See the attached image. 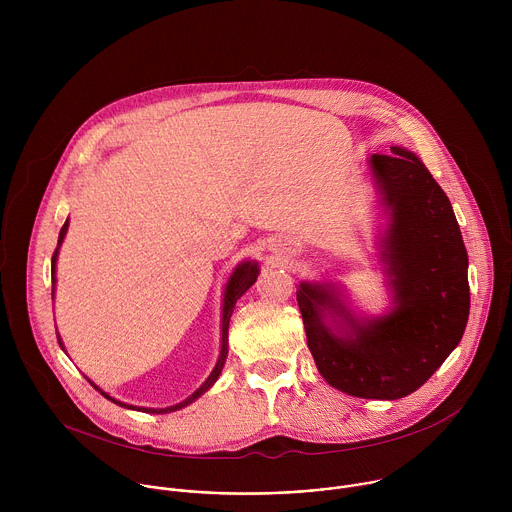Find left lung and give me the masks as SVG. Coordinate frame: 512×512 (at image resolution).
Instances as JSON below:
<instances>
[{"mask_svg":"<svg viewBox=\"0 0 512 512\" xmlns=\"http://www.w3.org/2000/svg\"><path fill=\"white\" fill-rule=\"evenodd\" d=\"M369 164L393 212L385 259L397 306L360 324L320 285L302 283L296 296L308 348L334 389L362 399H401L462 340L470 314L468 253L450 198L417 156L393 148ZM328 307L349 322L352 337L338 339L323 324L321 310Z\"/></svg>","mask_w":512,"mask_h":512,"instance_id":"1","label":"left lung"}]
</instances>
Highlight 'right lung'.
I'll return each instance as SVG.
<instances>
[{
    "instance_id": "obj_1",
    "label": "right lung",
    "mask_w": 512,
    "mask_h": 512,
    "mask_svg": "<svg viewBox=\"0 0 512 512\" xmlns=\"http://www.w3.org/2000/svg\"><path fill=\"white\" fill-rule=\"evenodd\" d=\"M66 229H68V221L62 225V229H60V235H58V247H60V243H62V239H64V235H66ZM58 247H56V251H54V255H52V273H54V263H56V255H58ZM257 273H259V267H257V263H251V261H247V263H241L237 269H235V273L231 275V279H229V283H227V291H225V308H223V344H221V356H218V362H216V367H214V371L210 373V377L206 379V383L196 391V393H192L184 403H180V405H174V407H166V409H143V407H139V411H148V413H170V411H176V409H182V407H186L188 403H192L194 399H198L208 387H212V383L218 379V375H221V371H223V364H225V360H227V352H229V320H231V314H233V308H235V304H237V300L245 294V291L255 283V279H257ZM105 395V393H103ZM109 401H113V403H117V405H121V407H129V405H125V403H121V401H115L113 397H109V395H105ZM129 409H135V407H129Z\"/></svg>"
}]
</instances>
